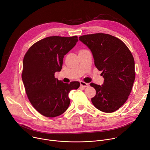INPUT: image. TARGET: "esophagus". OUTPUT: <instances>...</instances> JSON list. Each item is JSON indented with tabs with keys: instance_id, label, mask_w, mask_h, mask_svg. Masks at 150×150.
Listing matches in <instances>:
<instances>
[{
	"instance_id": "1",
	"label": "esophagus",
	"mask_w": 150,
	"mask_h": 150,
	"mask_svg": "<svg viewBox=\"0 0 150 150\" xmlns=\"http://www.w3.org/2000/svg\"><path fill=\"white\" fill-rule=\"evenodd\" d=\"M80 86L83 87H87L88 86V84L83 82V81H80Z\"/></svg>"
}]
</instances>
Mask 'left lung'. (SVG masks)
Returning <instances> with one entry per match:
<instances>
[{
  "instance_id": "left-lung-1",
  "label": "left lung",
  "mask_w": 150,
  "mask_h": 150,
  "mask_svg": "<svg viewBox=\"0 0 150 150\" xmlns=\"http://www.w3.org/2000/svg\"><path fill=\"white\" fill-rule=\"evenodd\" d=\"M91 50L95 66L102 71V86L91 83L96 94L91 102L99 110L113 112L126 102L135 79L134 61L130 51L118 38L105 33L79 37Z\"/></svg>"
}]
</instances>
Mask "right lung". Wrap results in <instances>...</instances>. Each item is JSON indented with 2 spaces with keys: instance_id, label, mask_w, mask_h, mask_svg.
I'll return each instance as SVG.
<instances>
[{
  "instance_id": "add662e5",
  "label": "right lung",
  "mask_w": 150,
  "mask_h": 150,
  "mask_svg": "<svg viewBox=\"0 0 150 150\" xmlns=\"http://www.w3.org/2000/svg\"><path fill=\"white\" fill-rule=\"evenodd\" d=\"M78 40L76 36L47 37L34 44L24 57L21 77L26 94L35 110L45 117L64 113L70 104L68 94L80 86L78 81L64 83L54 76Z\"/></svg>"
}]
</instances>
